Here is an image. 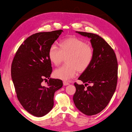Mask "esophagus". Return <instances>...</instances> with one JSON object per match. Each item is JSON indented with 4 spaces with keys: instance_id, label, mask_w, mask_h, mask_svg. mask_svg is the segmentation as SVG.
Wrapping results in <instances>:
<instances>
[{
    "instance_id": "esophagus-1",
    "label": "esophagus",
    "mask_w": 132,
    "mask_h": 132,
    "mask_svg": "<svg viewBox=\"0 0 132 132\" xmlns=\"http://www.w3.org/2000/svg\"><path fill=\"white\" fill-rule=\"evenodd\" d=\"M63 84L64 86H67V85H69V83H68V82L67 81H63Z\"/></svg>"
}]
</instances>
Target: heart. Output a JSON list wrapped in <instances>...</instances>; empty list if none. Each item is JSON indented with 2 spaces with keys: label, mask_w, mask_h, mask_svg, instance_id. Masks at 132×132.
I'll return each instance as SVG.
<instances>
[{
  "label": "heart",
  "mask_w": 132,
  "mask_h": 132,
  "mask_svg": "<svg viewBox=\"0 0 132 132\" xmlns=\"http://www.w3.org/2000/svg\"><path fill=\"white\" fill-rule=\"evenodd\" d=\"M59 48L55 44L48 50V56L50 62L55 66L59 65L67 56V65L55 70V77L63 80H69L77 76L78 69L84 71L91 64L93 58L92 46L77 37L71 36L62 40Z\"/></svg>",
  "instance_id": "1"
}]
</instances>
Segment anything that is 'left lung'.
<instances>
[{"label": "left lung", "instance_id": "obj_1", "mask_svg": "<svg viewBox=\"0 0 132 132\" xmlns=\"http://www.w3.org/2000/svg\"><path fill=\"white\" fill-rule=\"evenodd\" d=\"M90 38L93 49L92 61L79 80L91 86L74 84L76 87L73 100L76 108L87 116L97 114L108 104L116 90L118 62L116 54L108 43L96 34L76 31Z\"/></svg>", "mask_w": 132, "mask_h": 132}]
</instances>
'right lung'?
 <instances>
[{"label": "right lung", "mask_w": 132, "mask_h": 132, "mask_svg": "<svg viewBox=\"0 0 132 132\" xmlns=\"http://www.w3.org/2000/svg\"><path fill=\"white\" fill-rule=\"evenodd\" d=\"M62 30L35 33L23 42L13 58L11 78L19 101L32 115L42 117L52 109L55 91L62 80L50 78L52 71L48 52ZM49 79L46 86L43 82Z\"/></svg>", "instance_id": "obj_1"}]
</instances>
